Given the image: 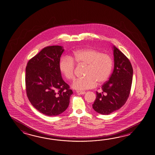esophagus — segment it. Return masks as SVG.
Here are the masks:
<instances>
[{
  "label": "esophagus",
  "mask_w": 155,
  "mask_h": 155,
  "mask_svg": "<svg viewBox=\"0 0 155 155\" xmlns=\"http://www.w3.org/2000/svg\"><path fill=\"white\" fill-rule=\"evenodd\" d=\"M77 92L78 95H84L86 93L85 91H77Z\"/></svg>",
  "instance_id": "1"
}]
</instances>
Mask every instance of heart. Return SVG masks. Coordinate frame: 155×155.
I'll use <instances>...</instances> for the list:
<instances>
[{"label": "heart", "mask_w": 155, "mask_h": 155, "mask_svg": "<svg viewBox=\"0 0 155 155\" xmlns=\"http://www.w3.org/2000/svg\"><path fill=\"white\" fill-rule=\"evenodd\" d=\"M87 65L84 78H77L74 81L72 87L78 90L92 89L97 83L102 84L107 80L112 69V59L107 54L92 48L80 49L72 53L70 57L61 59L59 68L68 80L75 76V64Z\"/></svg>", "instance_id": "1"}]
</instances>
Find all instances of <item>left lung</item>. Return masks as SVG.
I'll return each mask as SVG.
<instances>
[{
  "label": "left lung",
  "instance_id": "left-lung-1",
  "mask_svg": "<svg viewBox=\"0 0 155 155\" xmlns=\"http://www.w3.org/2000/svg\"><path fill=\"white\" fill-rule=\"evenodd\" d=\"M113 52V72L102 85L101 92L96 91V98L92 104L95 111L103 115L110 114L125 104L132 83L133 68L130 61L114 46Z\"/></svg>",
  "mask_w": 155,
  "mask_h": 155
}]
</instances>
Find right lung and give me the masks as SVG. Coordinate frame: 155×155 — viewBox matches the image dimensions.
<instances>
[{
	"label": "right lung",
	"mask_w": 155,
	"mask_h": 155,
	"mask_svg": "<svg viewBox=\"0 0 155 155\" xmlns=\"http://www.w3.org/2000/svg\"><path fill=\"white\" fill-rule=\"evenodd\" d=\"M64 51L60 46L46 47L28 61L25 69L28 98L34 107L47 116L65 111L73 94L63 81L59 68Z\"/></svg>",
	"instance_id": "obj_1"
}]
</instances>
